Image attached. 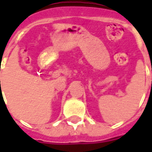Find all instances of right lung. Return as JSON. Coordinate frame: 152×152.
Here are the masks:
<instances>
[{"instance_id": "right-lung-1", "label": "right lung", "mask_w": 152, "mask_h": 152, "mask_svg": "<svg viewBox=\"0 0 152 152\" xmlns=\"http://www.w3.org/2000/svg\"><path fill=\"white\" fill-rule=\"evenodd\" d=\"M0 82H1V81H0Z\"/></svg>"}]
</instances>
